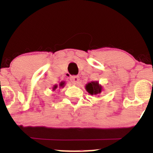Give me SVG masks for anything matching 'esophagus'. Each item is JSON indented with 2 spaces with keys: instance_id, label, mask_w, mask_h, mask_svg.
<instances>
[{
  "instance_id": "obj_1",
  "label": "esophagus",
  "mask_w": 153,
  "mask_h": 153,
  "mask_svg": "<svg viewBox=\"0 0 153 153\" xmlns=\"http://www.w3.org/2000/svg\"><path fill=\"white\" fill-rule=\"evenodd\" d=\"M70 81H72L74 84H78V81H79V77L77 76V75H72L70 78Z\"/></svg>"
}]
</instances>
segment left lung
Listing matches in <instances>:
<instances>
[{"label": "left lung", "instance_id": "left-lung-1", "mask_svg": "<svg viewBox=\"0 0 153 153\" xmlns=\"http://www.w3.org/2000/svg\"><path fill=\"white\" fill-rule=\"evenodd\" d=\"M85 89L89 94L92 95H95L101 93L103 90V86L99 84L98 81H91L86 84Z\"/></svg>", "mask_w": 153, "mask_h": 153}]
</instances>
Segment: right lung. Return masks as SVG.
<instances>
[{"label":"right lung","instance_id":"add662e5","mask_svg":"<svg viewBox=\"0 0 153 153\" xmlns=\"http://www.w3.org/2000/svg\"><path fill=\"white\" fill-rule=\"evenodd\" d=\"M64 84H65V83L64 82V81H62V82H61L59 84V86L58 85H57V84H55V85H54L53 86V87H52V90L53 91H55V89H58V86H59V88H61V87H64Z\"/></svg>","mask_w":153,"mask_h":153}]
</instances>
